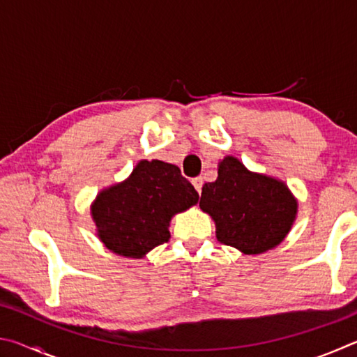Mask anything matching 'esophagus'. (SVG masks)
I'll use <instances>...</instances> for the list:
<instances>
[{"label":"esophagus","mask_w":357,"mask_h":357,"mask_svg":"<svg viewBox=\"0 0 357 357\" xmlns=\"http://www.w3.org/2000/svg\"><path fill=\"white\" fill-rule=\"evenodd\" d=\"M192 184H193V187H195V190H197L198 193H202V187H203V178H202V176L193 178V179H192Z\"/></svg>","instance_id":"34e87169"}]
</instances>
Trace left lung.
<instances>
[{
    "instance_id": "left-lung-1",
    "label": "left lung",
    "mask_w": 357,
    "mask_h": 357,
    "mask_svg": "<svg viewBox=\"0 0 357 357\" xmlns=\"http://www.w3.org/2000/svg\"><path fill=\"white\" fill-rule=\"evenodd\" d=\"M200 209L215 223V238L244 255L279 245L298 217V198L282 179L250 172L238 157L225 155L217 179L202 189Z\"/></svg>"
}]
</instances>
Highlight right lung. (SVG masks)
Masks as SVG:
<instances>
[{"mask_svg": "<svg viewBox=\"0 0 357 357\" xmlns=\"http://www.w3.org/2000/svg\"><path fill=\"white\" fill-rule=\"evenodd\" d=\"M198 202L181 170L162 160H140L128 178L108 185L91 203L96 234L116 255L140 259L170 239L173 215Z\"/></svg>", "mask_w": 357, "mask_h": 357, "instance_id": "1", "label": "right lung"}]
</instances>
